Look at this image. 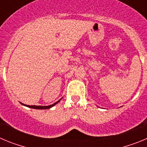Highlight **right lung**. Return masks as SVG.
<instances>
[{
	"instance_id": "add662e5",
	"label": "right lung",
	"mask_w": 147,
	"mask_h": 147,
	"mask_svg": "<svg viewBox=\"0 0 147 147\" xmlns=\"http://www.w3.org/2000/svg\"><path fill=\"white\" fill-rule=\"evenodd\" d=\"M59 101H60V99H59V101H57V102H55L54 104H53V105H49V106H37V105H24V104H23V103H21V104L23 105H24V106H26V107H30V108L38 109V110H45V109H49V108H51V107H54V105H57V104Z\"/></svg>"
}]
</instances>
